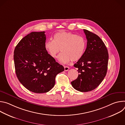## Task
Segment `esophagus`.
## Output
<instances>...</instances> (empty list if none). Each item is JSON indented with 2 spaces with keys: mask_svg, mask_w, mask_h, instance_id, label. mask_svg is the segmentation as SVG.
<instances>
[{
  "mask_svg": "<svg viewBox=\"0 0 125 125\" xmlns=\"http://www.w3.org/2000/svg\"><path fill=\"white\" fill-rule=\"evenodd\" d=\"M64 71H68L69 70V67L64 66Z\"/></svg>",
  "mask_w": 125,
  "mask_h": 125,
  "instance_id": "34e87169",
  "label": "esophagus"
}]
</instances>
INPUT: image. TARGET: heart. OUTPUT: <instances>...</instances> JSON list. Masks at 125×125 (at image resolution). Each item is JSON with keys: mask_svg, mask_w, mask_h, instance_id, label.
<instances>
[{"mask_svg": "<svg viewBox=\"0 0 125 125\" xmlns=\"http://www.w3.org/2000/svg\"><path fill=\"white\" fill-rule=\"evenodd\" d=\"M86 47V42L82 36L75 33L61 31L53 35V40H47L44 43V48L53 58L59 57V61L63 63L70 60L76 61L83 56Z\"/></svg>", "mask_w": 125, "mask_h": 125, "instance_id": "1", "label": "heart"}]
</instances>
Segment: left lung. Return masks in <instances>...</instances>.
<instances>
[{
  "label": "left lung",
  "mask_w": 125,
  "mask_h": 125,
  "mask_svg": "<svg viewBox=\"0 0 125 125\" xmlns=\"http://www.w3.org/2000/svg\"><path fill=\"white\" fill-rule=\"evenodd\" d=\"M83 31L86 48L82 58L74 65L78 68L79 74L71 84L79 92H87L94 90L105 78L109 56L104 43L97 35L85 29Z\"/></svg>",
  "instance_id": "obj_1"
}]
</instances>
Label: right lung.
<instances>
[{
	"instance_id": "obj_1",
	"label": "right lung",
	"mask_w": 125,
	"mask_h": 125,
	"mask_svg": "<svg viewBox=\"0 0 125 125\" xmlns=\"http://www.w3.org/2000/svg\"><path fill=\"white\" fill-rule=\"evenodd\" d=\"M44 31L31 32L16 45L14 60L16 76L29 91L37 94L49 92L56 75L64 68L56 62L44 48Z\"/></svg>"
}]
</instances>
